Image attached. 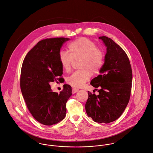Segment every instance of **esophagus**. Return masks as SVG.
Segmentation results:
<instances>
[{
    "mask_svg": "<svg viewBox=\"0 0 153 153\" xmlns=\"http://www.w3.org/2000/svg\"><path fill=\"white\" fill-rule=\"evenodd\" d=\"M79 91V89H77V88H73V89H72V93H76V92H77Z\"/></svg>",
    "mask_w": 153,
    "mask_h": 153,
    "instance_id": "34e87169",
    "label": "esophagus"
}]
</instances>
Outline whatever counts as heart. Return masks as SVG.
Returning <instances> with one entry per match:
<instances>
[{
  "mask_svg": "<svg viewBox=\"0 0 153 153\" xmlns=\"http://www.w3.org/2000/svg\"><path fill=\"white\" fill-rule=\"evenodd\" d=\"M59 59L62 69L69 72L73 61L78 62L79 70L68 77L66 82L73 87L80 88L88 82L92 74H97L101 70L105 60L103 51L97 48L91 40L82 37L68 45V53L61 51Z\"/></svg>",
  "mask_w": 153,
  "mask_h": 153,
  "instance_id": "1",
  "label": "heart"
}]
</instances>
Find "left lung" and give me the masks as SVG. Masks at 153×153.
I'll list each match as a JSON object with an SVG mask.
<instances>
[{
	"instance_id": "left-lung-1",
	"label": "left lung",
	"mask_w": 153,
	"mask_h": 153,
	"mask_svg": "<svg viewBox=\"0 0 153 153\" xmlns=\"http://www.w3.org/2000/svg\"><path fill=\"white\" fill-rule=\"evenodd\" d=\"M99 38L107 47V52L101 74L93 79L91 85L99 94L88 92L85 109L94 122L108 123L118 119L129 102L132 72L129 58L122 48L110 38Z\"/></svg>"
}]
</instances>
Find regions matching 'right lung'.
Instances as JSON below:
<instances>
[{
	"label": "right lung",
	"instance_id": "right-lung-1",
	"mask_svg": "<svg viewBox=\"0 0 153 153\" xmlns=\"http://www.w3.org/2000/svg\"><path fill=\"white\" fill-rule=\"evenodd\" d=\"M67 38H47L39 41L25 56L21 68L20 86L32 117L45 125L61 121L65 117L66 103L71 87L64 85L59 94L52 91L50 82H61L62 68L59 56ZM63 83V82H61Z\"/></svg>",
	"mask_w": 153,
	"mask_h": 153
}]
</instances>
